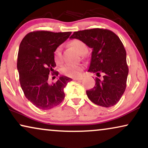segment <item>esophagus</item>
Here are the masks:
<instances>
[{
  "label": "esophagus",
  "mask_w": 148,
  "mask_h": 148,
  "mask_svg": "<svg viewBox=\"0 0 148 148\" xmlns=\"http://www.w3.org/2000/svg\"><path fill=\"white\" fill-rule=\"evenodd\" d=\"M74 80H82V77H78V78H74Z\"/></svg>",
  "instance_id": "obj_1"
}]
</instances>
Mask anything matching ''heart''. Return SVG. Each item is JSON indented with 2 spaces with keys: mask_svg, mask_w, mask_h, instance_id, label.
<instances>
[{
  "mask_svg": "<svg viewBox=\"0 0 148 148\" xmlns=\"http://www.w3.org/2000/svg\"><path fill=\"white\" fill-rule=\"evenodd\" d=\"M70 46L80 55H84L87 53L88 49L86 45L83 42L79 40H74L70 43ZM54 61L56 64H60L62 62V47H58L56 49L53 53ZM83 66L82 65H66L61 69V72L64 75L69 77H78L81 74Z\"/></svg>",
  "mask_w": 148,
  "mask_h": 148,
  "instance_id": "b5f03b06",
  "label": "heart"
}]
</instances>
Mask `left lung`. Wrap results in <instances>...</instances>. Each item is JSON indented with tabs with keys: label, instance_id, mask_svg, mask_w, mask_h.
Instances as JSON below:
<instances>
[{
	"label": "left lung",
	"instance_id": "obj_1",
	"mask_svg": "<svg viewBox=\"0 0 148 148\" xmlns=\"http://www.w3.org/2000/svg\"><path fill=\"white\" fill-rule=\"evenodd\" d=\"M81 40L92 49L88 72L95 73L102 78H95V84L86 90L88 99L102 107L116 105L125 92L129 68L127 53L123 42L113 32L94 28L74 32L70 39Z\"/></svg>",
	"mask_w": 148,
	"mask_h": 148
}]
</instances>
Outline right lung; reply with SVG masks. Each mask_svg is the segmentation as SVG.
<instances>
[{"mask_svg":"<svg viewBox=\"0 0 148 148\" xmlns=\"http://www.w3.org/2000/svg\"><path fill=\"white\" fill-rule=\"evenodd\" d=\"M71 32H32L25 36L19 47L17 70L19 82L25 97L40 110H49L62 103L64 89L72 78L59 77L55 83L48 82L49 74L54 72L56 64L53 53L70 36Z\"/></svg>","mask_w":148,"mask_h":148,"instance_id":"obj_1","label":"right lung"}]
</instances>
